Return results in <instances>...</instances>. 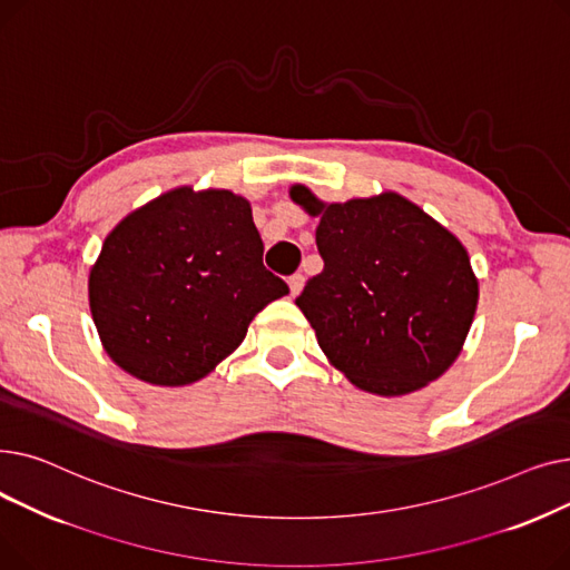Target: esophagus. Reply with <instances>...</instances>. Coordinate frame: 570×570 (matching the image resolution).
Instances as JSON below:
<instances>
[{"mask_svg": "<svg viewBox=\"0 0 570 570\" xmlns=\"http://www.w3.org/2000/svg\"><path fill=\"white\" fill-rule=\"evenodd\" d=\"M303 284H305V277L301 273H295V275L288 277V288H291L293 295H297V293L303 291Z\"/></svg>", "mask_w": 570, "mask_h": 570, "instance_id": "34e87169", "label": "esophagus"}]
</instances>
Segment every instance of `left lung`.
Listing matches in <instances>:
<instances>
[{"instance_id":"8db88e82","label":"left lung","mask_w":570,"mask_h":570,"mask_svg":"<svg viewBox=\"0 0 570 570\" xmlns=\"http://www.w3.org/2000/svg\"><path fill=\"white\" fill-rule=\"evenodd\" d=\"M291 198L321 217L323 269L295 305L331 363L383 397L439 379L460 355L478 303L460 239L393 191L325 205L295 185Z\"/></svg>"}]
</instances>
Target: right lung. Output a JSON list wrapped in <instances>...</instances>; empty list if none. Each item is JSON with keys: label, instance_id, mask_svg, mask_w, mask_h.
I'll use <instances>...</instances> for the list:
<instances>
[{"label": "right lung", "instance_id": "add662e5", "mask_svg": "<svg viewBox=\"0 0 570 570\" xmlns=\"http://www.w3.org/2000/svg\"><path fill=\"white\" fill-rule=\"evenodd\" d=\"M263 265L252 207L230 191L179 187L119 222L89 273V307L112 361L140 381L187 385L243 344L286 295Z\"/></svg>", "mask_w": 570, "mask_h": 570}]
</instances>
